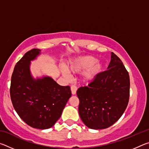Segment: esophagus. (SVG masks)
I'll return each mask as SVG.
<instances>
[{"label": "esophagus", "mask_w": 149, "mask_h": 149, "mask_svg": "<svg viewBox=\"0 0 149 149\" xmlns=\"http://www.w3.org/2000/svg\"><path fill=\"white\" fill-rule=\"evenodd\" d=\"M71 91H72V95H75L76 94V91H77V87L75 85H72L71 86Z\"/></svg>", "instance_id": "obj_1"}]
</instances>
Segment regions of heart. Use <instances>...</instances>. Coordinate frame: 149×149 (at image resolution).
Returning <instances> with one entry per match:
<instances>
[{"mask_svg": "<svg viewBox=\"0 0 149 149\" xmlns=\"http://www.w3.org/2000/svg\"><path fill=\"white\" fill-rule=\"evenodd\" d=\"M104 69V64L97 61V58L90 55L77 57L70 63L68 69L62 67L61 72L65 77H70V72L78 73L85 71L82 75V81L85 84H89L96 79Z\"/></svg>", "mask_w": 149, "mask_h": 149, "instance_id": "obj_1", "label": "heart"}]
</instances>
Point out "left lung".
Here are the masks:
<instances>
[{"label":"left lung","mask_w":149,"mask_h":149,"mask_svg":"<svg viewBox=\"0 0 149 149\" xmlns=\"http://www.w3.org/2000/svg\"><path fill=\"white\" fill-rule=\"evenodd\" d=\"M107 69L87 87H81L77 91L79 116L90 129L103 130L114 124L129 102L130 75L114 52H111Z\"/></svg>","instance_id":"8db88e82"}]
</instances>
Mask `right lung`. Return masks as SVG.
Returning a JSON list of instances; mask_svg holds the SVG:
<instances>
[{
  "instance_id": "obj_1",
  "label": "right lung",
  "mask_w": 149,
  "mask_h": 149,
  "mask_svg": "<svg viewBox=\"0 0 149 149\" xmlns=\"http://www.w3.org/2000/svg\"><path fill=\"white\" fill-rule=\"evenodd\" d=\"M40 54L41 50L33 49L17 62L11 78L10 98L24 122L33 128L46 130L61 116L72 93L69 86H61L49 76L36 79L32 76L31 61Z\"/></svg>"
}]
</instances>
